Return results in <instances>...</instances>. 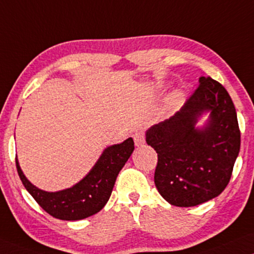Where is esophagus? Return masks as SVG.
I'll return each instance as SVG.
<instances>
[{
	"label": "esophagus",
	"instance_id": "1",
	"mask_svg": "<svg viewBox=\"0 0 254 254\" xmlns=\"http://www.w3.org/2000/svg\"><path fill=\"white\" fill-rule=\"evenodd\" d=\"M133 139H134V142H135V146H142L143 143H145V134L141 130H137V132L134 133L133 135Z\"/></svg>",
	"mask_w": 254,
	"mask_h": 254
}]
</instances>
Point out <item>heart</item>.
I'll return each instance as SVG.
<instances>
[{"label": "heart", "mask_w": 254, "mask_h": 254, "mask_svg": "<svg viewBox=\"0 0 254 254\" xmlns=\"http://www.w3.org/2000/svg\"><path fill=\"white\" fill-rule=\"evenodd\" d=\"M180 99H181V94H180V93L174 94V95L172 96V98L167 101V105H166V109H167V111H171V109H174L175 107H177L178 102H179Z\"/></svg>", "instance_id": "1"}]
</instances>
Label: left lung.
I'll list each match as a JSON object with an SVG mask.
<instances>
[{
    "instance_id": "obj_1",
    "label": "left lung",
    "mask_w": 254,
    "mask_h": 254,
    "mask_svg": "<svg viewBox=\"0 0 254 254\" xmlns=\"http://www.w3.org/2000/svg\"><path fill=\"white\" fill-rule=\"evenodd\" d=\"M183 108L146 132V142L158 153L154 183L166 201L192 207L226 189L240 149L237 112L221 83L201 76ZM209 112L203 127H195Z\"/></svg>"
}]
</instances>
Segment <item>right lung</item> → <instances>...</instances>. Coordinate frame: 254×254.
Segmentation results:
<instances>
[{
  "mask_svg": "<svg viewBox=\"0 0 254 254\" xmlns=\"http://www.w3.org/2000/svg\"><path fill=\"white\" fill-rule=\"evenodd\" d=\"M133 151L132 137L107 147L82 180L70 189L59 192H46L34 186L23 174L17 159L16 168L23 186L47 213L61 220H81L98 213L105 207L119 172Z\"/></svg>",
  "mask_w": 254,
  "mask_h": 254,
  "instance_id": "right-lung-1",
  "label": "right lung"
}]
</instances>
